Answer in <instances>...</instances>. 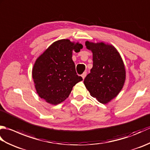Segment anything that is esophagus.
<instances>
[{
	"label": "esophagus",
	"mask_w": 150,
	"mask_h": 150,
	"mask_svg": "<svg viewBox=\"0 0 150 150\" xmlns=\"http://www.w3.org/2000/svg\"><path fill=\"white\" fill-rule=\"evenodd\" d=\"M82 79H84L85 77H86V72H84L83 73H82Z\"/></svg>",
	"instance_id": "34e87169"
}]
</instances>
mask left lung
Here are the masks:
<instances>
[{
    "mask_svg": "<svg viewBox=\"0 0 150 150\" xmlns=\"http://www.w3.org/2000/svg\"><path fill=\"white\" fill-rule=\"evenodd\" d=\"M93 53V68L84 83L91 95L100 103L106 104L122 90L126 71L122 60L117 50L103 42H86Z\"/></svg>",
    "mask_w": 150,
    "mask_h": 150,
    "instance_id": "left-lung-1",
    "label": "left lung"
}]
</instances>
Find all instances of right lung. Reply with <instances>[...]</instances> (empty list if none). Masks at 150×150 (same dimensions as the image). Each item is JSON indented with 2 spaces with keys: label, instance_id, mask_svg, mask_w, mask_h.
Listing matches in <instances>:
<instances>
[{
  "label": "right lung",
  "instance_id": "right-lung-1",
  "mask_svg": "<svg viewBox=\"0 0 150 150\" xmlns=\"http://www.w3.org/2000/svg\"><path fill=\"white\" fill-rule=\"evenodd\" d=\"M83 46L68 39L53 42L35 63L32 75L37 93L52 104H58L68 98L73 87L82 81L78 76L72 60V52H79Z\"/></svg>",
  "mask_w": 150,
  "mask_h": 150
}]
</instances>
